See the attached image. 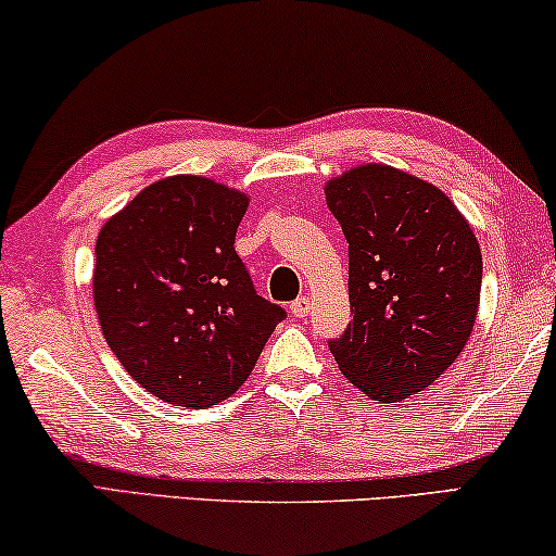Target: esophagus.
I'll use <instances>...</instances> for the list:
<instances>
[{
	"label": "esophagus",
	"mask_w": 556,
	"mask_h": 556,
	"mask_svg": "<svg viewBox=\"0 0 556 556\" xmlns=\"http://www.w3.org/2000/svg\"><path fill=\"white\" fill-rule=\"evenodd\" d=\"M309 307H312L309 296H296V300L289 304V312H292L294 317H307L309 315Z\"/></svg>",
	"instance_id": "1"
}]
</instances>
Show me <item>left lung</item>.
I'll return each mask as SVG.
<instances>
[{"label":"left lung","instance_id":"8db88e82","mask_svg":"<svg viewBox=\"0 0 556 556\" xmlns=\"http://www.w3.org/2000/svg\"><path fill=\"white\" fill-rule=\"evenodd\" d=\"M325 197L348 239L353 312L330 353L367 397L397 403L441 378L471 338L479 241L441 189L382 163L332 178Z\"/></svg>","mask_w":556,"mask_h":556}]
</instances>
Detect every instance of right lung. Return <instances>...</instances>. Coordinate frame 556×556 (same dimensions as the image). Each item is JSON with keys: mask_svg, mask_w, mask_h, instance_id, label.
Here are the masks:
<instances>
[{"mask_svg": "<svg viewBox=\"0 0 556 556\" xmlns=\"http://www.w3.org/2000/svg\"><path fill=\"white\" fill-rule=\"evenodd\" d=\"M247 206L211 178L170 176L98 233L92 294L108 345L170 405L201 410L237 393L287 317L233 249Z\"/></svg>", "mask_w": 556, "mask_h": 556, "instance_id": "right-lung-1", "label": "right lung"}]
</instances>
